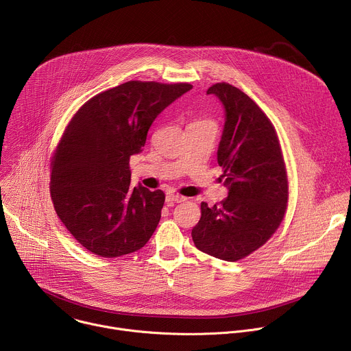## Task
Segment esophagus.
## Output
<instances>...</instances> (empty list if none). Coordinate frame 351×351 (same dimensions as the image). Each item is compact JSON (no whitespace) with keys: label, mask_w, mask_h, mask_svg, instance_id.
<instances>
[{"label":"esophagus","mask_w":351,"mask_h":351,"mask_svg":"<svg viewBox=\"0 0 351 351\" xmlns=\"http://www.w3.org/2000/svg\"><path fill=\"white\" fill-rule=\"evenodd\" d=\"M165 199H167V204H173V203H182V202H184V197L183 195H179V194H173V193H169V194H167V197H165Z\"/></svg>","instance_id":"1"}]
</instances>
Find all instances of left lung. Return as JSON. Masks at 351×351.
I'll return each mask as SVG.
<instances>
[{"mask_svg":"<svg viewBox=\"0 0 351 351\" xmlns=\"http://www.w3.org/2000/svg\"><path fill=\"white\" fill-rule=\"evenodd\" d=\"M207 94L225 111L217 157L228 197L214 207L202 203L191 237L199 252L237 261L265 244L280 225L287 204L286 168L275 128L252 98L229 83H217Z\"/></svg>","mask_w":351,"mask_h":351,"instance_id":"8db88e82","label":"left lung"}]
</instances>
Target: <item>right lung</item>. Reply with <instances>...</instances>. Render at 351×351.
Listing matches in <instances>:
<instances>
[{"label": "right lung", "instance_id": "right-lung-1", "mask_svg": "<svg viewBox=\"0 0 351 351\" xmlns=\"http://www.w3.org/2000/svg\"><path fill=\"white\" fill-rule=\"evenodd\" d=\"M189 83L130 80L93 97L66 126L51 162V198L71 234L95 256L137 252L153 236L162 190L130 187L129 161Z\"/></svg>", "mask_w": 351, "mask_h": 351}]
</instances>
